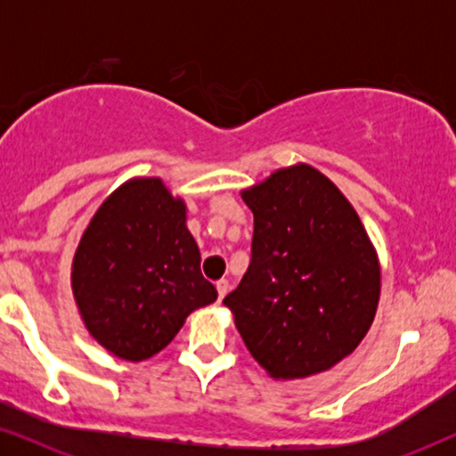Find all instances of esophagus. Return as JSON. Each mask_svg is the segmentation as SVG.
<instances>
[{"instance_id": "obj_1", "label": "esophagus", "mask_w": 456, "mask_h": 456, "mask_svg": "<svg viewBox=\"0 0 456 456\" xmlns=\"http://www.w3.org/2000/svg\"><path fill=\"white\" fill-rule=\"evenodd\" d=\"M216 289H217V298H222L228 295V289H230V284H228V280H217L216 282Z\"/></svg>"}]
</instances>
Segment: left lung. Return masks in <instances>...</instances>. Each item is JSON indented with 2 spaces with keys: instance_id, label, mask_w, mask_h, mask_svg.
I'll use <instances>...</instances> for the list:
<instances>
[{
  "instance_id": "8db88e82",
  "label": "left lung",
  "mask_w": 456,
  "mask_h": 456,
  "mask_svg": "<svg viewBox=\"0 0 456 456\" xmlns=\"http://www.w3.org/2000/svg\"><path fill=\"white\" fill-rule=\"evenodd\" d=\"M240 195L253 211L251 264L224 305L270 378L326 371L376 317V247L338 186L309 164L280 167Z\"/></svg>"
}]
</instances>
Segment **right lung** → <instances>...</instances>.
<instances>
[{
    "instance_id": "obj_1",
    "label": "right lung",
    "mask_w": 456,
    "mask_h": 456,
    "mask_svg": "<svg viewBox=\"0 0 456 456\" xmlns=\"http://www.w3.org/2000/svg\"><path fill=\"white\" fill-rule=\"evenodd\" d=\"M72 295L85 328L116 357L136 363L170 345L192 311L217 298L184 199L158 176L118 186L80 236Z\"/></svg>"
}]
</instances>
